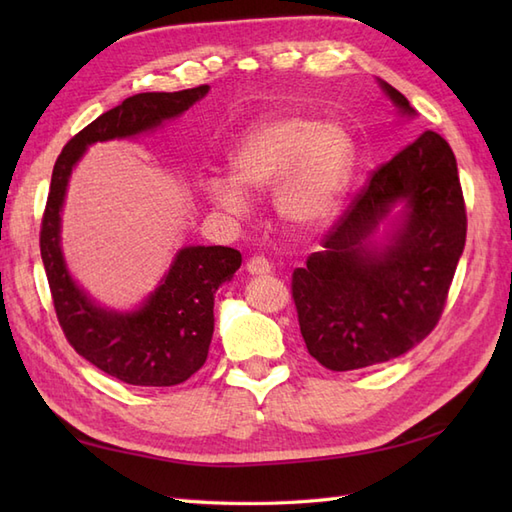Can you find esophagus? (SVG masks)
Instances as JSON below:
<instances>
[{"label": "esophagus", "mask_w": 512, "mask_h": 512, "mask_svg": "<svg viewBox=\"0 0 512 512\" xmlns=\"http://www.w3.org/2000/svg\"><path fill=\"white\" fill-rule=\"evenodd\" d=\"M248 275H268L270 273V264L266 257H250L246 262Z\"/></svg>", "instance_id": "34e87169"}]
</instances>
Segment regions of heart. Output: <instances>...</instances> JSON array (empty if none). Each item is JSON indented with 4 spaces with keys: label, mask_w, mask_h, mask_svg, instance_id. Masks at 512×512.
<instances>
[{
    "label": "heart",
    "mask_w": 512,
    "mask_h": 512,
    "mask_svg": "<svg viewBox=\"0 0 512 512\" xmlns=\"http://www.w3.org/2000/svg\"><path fill=\"white\" fill-rule=\"evenodd\" d=\"M356 149L343 127L308 116L264 121L239 140L231 156V178H209L206 193L228 213H244L242 191L275 189V209L295 228H314L339 209L354 171Z\"/></svg>",
    "instance_id": "obj_1"
}]
</instances>
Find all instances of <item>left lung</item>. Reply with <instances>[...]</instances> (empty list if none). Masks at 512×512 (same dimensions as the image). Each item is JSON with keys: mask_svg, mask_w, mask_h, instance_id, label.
Instances as JSON below:
<instances>
[{"mask_svg": "<svg viewBox=\"0 0 512 512\" xmlns=\"http://www.w3.org/2000/svg\"><path fill=\"white\" fill-rule=\"evenodd\" d=\"M380 88L402 116H416L389 83ZM401 206L385 247L377 224ZM466 242L458 162L440 134H420L380 165L292 273V299L310 356L350 372L409 352L436 328Z\"/></svg>", "mask_w": 512, "mask_h": 512, "instance_id": "left-lung-1", "label": "left lung"}]
</instances>
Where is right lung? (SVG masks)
I'll return each mask as SVG.
<instances>
[{
  "mask_svg": "<svg viewBox=\"0 0 512 512\" xmlns=\"http://www.w3.org/2000/svg\"><path fill=\"white\" fill-rule=\"evenodd\" d=\"M209 85L182 92H143L101 114L63 147L52 169L41 220V259L54 312L65 339L85 361L127 385L171 387L191 378L209 356L215 290L242 266L228 246H187L173 259L160 286L134 312L96 306L74 284L61 253V209L70 173L85 149L112 138L156 129L200 101Z\"/></svg>",
  "mask_w": 512,
  "mask_h": 512,
  "instance_id": "1",
  "label": "right lung"
}]
</instances>
